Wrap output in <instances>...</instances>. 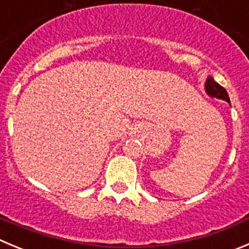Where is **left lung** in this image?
Here are the masks:
<instances>
[{"label": "left lung", "mask_w": 249, "mask_h": 249, "mask_svg": "<svg viewBox=\"0 0 249 249\" xmlns=\"http://www.w3.org/2000/svg\"><path fill=\"white\" fill-rule=\"evenodd\" d=\"M205 89L208 92L209 96L216 97V98L224 99V101L230 102L229 94H227V90L225 89L222 86H220L219 83L215 82L213 77H209L205 82Z\"/></svg>", "instance_id": "obj_1"}]
</instances>
